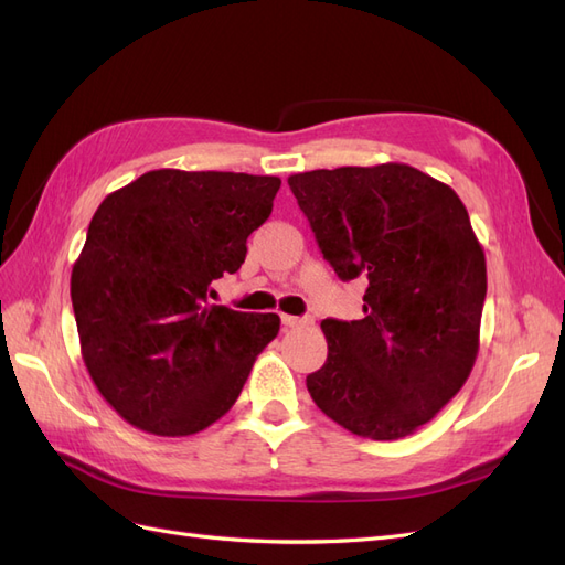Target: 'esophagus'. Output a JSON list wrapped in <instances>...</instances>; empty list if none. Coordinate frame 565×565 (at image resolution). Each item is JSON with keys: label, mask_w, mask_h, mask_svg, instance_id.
Listing matches in <instances>:
<instances>
[{"label": "esophagus", "mask_w": 565, "mask_h": 565, "mask_svg": "<svg viewBox=\"0 0 565 565\" xmlns=\"http://www.w3.org/2000/svg\"><path fill=\"white\" fill-rule=\"evenodd\" d=\"M280 320H282L285 328H301V324L311 322L309 318H297V316H287V313H282V316H280Z\"/></svg>", "instance_id": "esophagus-1"}]
</instances>
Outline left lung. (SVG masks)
Instances as JSON below:
<instances>
[{"mask_svg": "<svg viewBox=\"0 0 565 565\" xmlns=\"http://www.w3.org/2000/svg\"><path fill=\"white\" fill-rule=\"evenodd\" d=\"M341 280L363 278L361 320L328 318L313 403L351 434L398 440L434 419L478 355L486 254L450 185L419 169H313L287 179Z\"/></svg>", "mask_w": 565, "mask_h": 565, "instance_id": "obj_1", "label": "left lung"}]
</instances>
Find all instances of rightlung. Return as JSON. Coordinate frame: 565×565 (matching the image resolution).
Wrapping results in <instances>:
<instances>
[{
	"label": "right lung",
	"mask_w": 565,
	"mask_h": 565,
	"mask_svg": "<svg viewBox=\"0 0 565 565\" xmlns=\"http://www.w3.org/2000/svg\"><path fill=\"white\" fill-rule=\"evenodd\" d=\"M278 188V177L156 169L98 204L73 266V311L96 388L136 429H207L278 337L276 313L207 301L243 266Z\"/></svg>",
	"instance_id": "add662e5"
}]
</instances>
